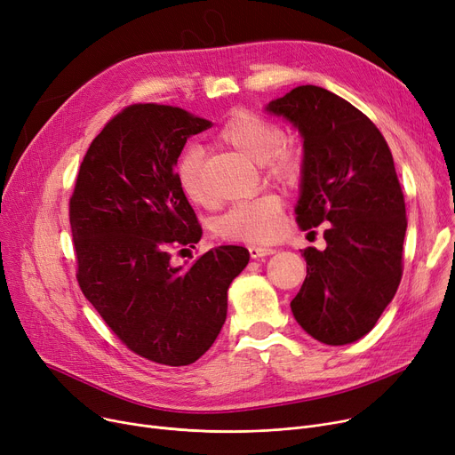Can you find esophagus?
I'll use <instances>...</instances> for the list:
<instances>
[{"label":"esophagus","instance_id":"esophagus-1","mask_svg":"<svg viewBox=\"0 0 455 455\" xmlns=\"http://www.w3.org/2000/svg\"><path fill=\"white\" fill-rule=\"evenodd\" d=\"M248 251H250L251 259H259V257H267V255L275 253V250L268 248V246H250Z\"/></svg>","mask_w":455,"mask_h":455}]
</instances>
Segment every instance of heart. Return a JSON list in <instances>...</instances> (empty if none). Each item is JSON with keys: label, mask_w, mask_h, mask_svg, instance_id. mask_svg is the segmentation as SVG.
<instances>
[{"label": "heart", "mask_w": 455, "mask_h": 455, "mask_svg": "<svg viewBox=\"0 0 455 455\" xmlns=\"http://www.w3.org/2000/svg\"><path fill=\"white\" fill-rule=\"evenodd\" d=\"M219 140L257 164H265L267 176L281 185H294L301 176L298 149L285 144V132L267 116L239 109L222 125ZM185 196L205 205L211 202L204 181V154L196 146L187 148L176 166ZM285 231V205L275 194L235 204L216 222V233L226 241L272 243Z\"/></svg>", "instance_id": "obj_1"}]
</instances>
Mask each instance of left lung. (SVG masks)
Segmentation results:
<instances>
[{
    "mask_svg": "<svg viewBox=\"0 0 455 455\" xmlns=\"http://www.w3.org/2000/svg\"><path fill=\"white\" fill-rule=\"evenodd\" d=\"M304 137L301 229L328 224L326 250L306 248L307 275L291 309L313 339L340 346L369 333L398 291L407 229L393 154L352 103L301 84L268 103Z\"/></svg>",
    "mask_w": 455,
    "mask_h": 455,
    "instance_id": "left-lung-1",
    "label": "left lung"
}]
</instances>
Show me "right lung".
Instances as JSON below:
<instances>
[{"mask_svg": "<svg viewBox=\"0 0 455 455\" xmlns=\"http://www.w3.org/2000/svg\"><path fill=\"white\" fill-rule=\"evenodd\" d=\"M212 124L180 107L133 103L86 149L70 198L77 283L133 354L168 366L200 359L219 337L228 289L250 261L219 246L188 267L202 226L176 176L187 139Z\"/></svg>", "mask_w": 455, "mask_h": 455, "instance_id": "1", "label": "right lung"}]
</instances>
